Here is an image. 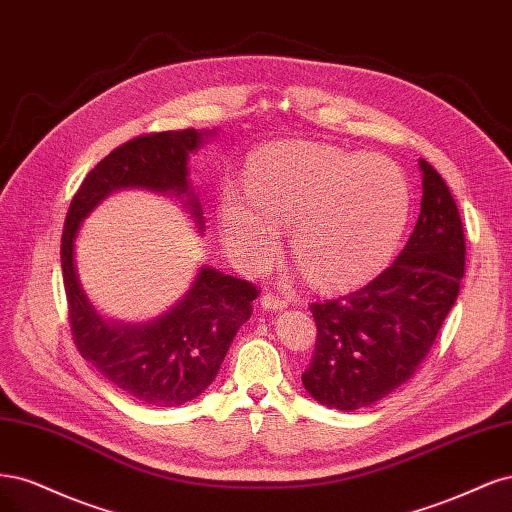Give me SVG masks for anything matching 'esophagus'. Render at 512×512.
Wrapping results in <instances>:
<instances>
[{"label": "esophagus", "instance_id": "esophagus-1", "mask_svg": "<svg viewBox=\"0 0 512 512\" xmlns=\"http://www.w3.org/2000/svg\"><path fill=\"white\" fill-rule=\"evenodd\" d=\"M261 306L268 308V310H283V308H287V300L278 298V295H274V293H263L261 295Z\"/></svg>", "mask_w": 512, "mask_h": 512}]
</instances>
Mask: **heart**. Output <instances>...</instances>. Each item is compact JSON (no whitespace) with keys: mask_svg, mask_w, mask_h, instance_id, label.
Returning <instances> with one entry per match:
<instances>
[{"mask_svg":"<svg viewBox=\"0 0 512 512\" xmlns=\"http://www.w3.org/2000/svg\"><path fill=\"white\" fill-rule=\"evenodd\" d=\"M408 212L410 187L395 161L289 142L253 157L246 193L234 185L223 189L219 225L240 268L266 270L276 259L280 232L289 229L291 255L312 283L340 287L383 266L404 234Z\"/></svg>","mask_w":512,"mask_h":512,"instance_id":"1","label":"heart"}]
</instances>
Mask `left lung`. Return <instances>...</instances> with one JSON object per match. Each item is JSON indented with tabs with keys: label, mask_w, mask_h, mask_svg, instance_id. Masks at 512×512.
I'll return each instance as SVG.
<instances>
[{
	"label": "left lung",
	"mask_w": 512,
	"mask_h": 512,
	"mask_svg": "<svg viewBox=\"0 0 512 512\" xmlns=\"http://www.w3.org/2000/svg\"><path fill=\"white\" fill-rule=\"evenodd\" d=\"M419 166L421 214L398 259L361 289L310 304L317 340L302 383L329 408H366L402 387L457 300L464 225L442 176L425 159Z\"/></svg>",
	"instance_id": "1"
}]
</instances>
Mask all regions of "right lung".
Masks as SVG:
<instances>
[{"label":"right lung","mask_w":512,"mask_h":512,"mask_svg":"<svg viewBox=\"0 0 512 512\" xmlns=\"http://www.w3.org/2000/svg\"><path fill=\"white\" fill-rule=\"evenodd\" d=\"M195 129L142 134L114 148L82 180L61 236V270L78 353L110 385L146 406L172 408L197 398L217 376L236 332L249 321L259 289L249 280L202 268L168 315L146 325L106 323L82 293L74 268V238L82 219L104 197L144 187L187 197L197 225L202 208L189 189L187 159L202 144Z\"/></svg>","instance_id":"obj_1"}]
</instances>
